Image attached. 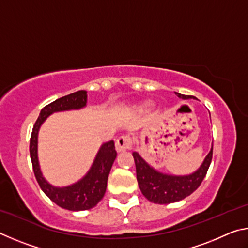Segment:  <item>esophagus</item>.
<instances>
[{
	"label": "esophagus",
	"instance_id": "1",
	"mask_svg": "<svg viewBox=\"0 0 248 248\" xmlns=\"http://www.w3.org/2000/svg\"><path fill=\"white\" fill-rule=\"evenodd\" d=\"M132 145V139L129 134H124L120 136L116 141V150L120 152V151H125L131 149Z\"/></svg>",
	"mask_w": 248,
	"mask_h": 248
}]
</instances>
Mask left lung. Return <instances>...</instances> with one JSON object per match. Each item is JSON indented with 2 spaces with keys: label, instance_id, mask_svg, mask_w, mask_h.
Wrapping results in <instances>:
<instances>
[{
  "label": "left lung",
  "instance_id": "8db88e82",
  "mask_svg": "<svg viewBox=\"0 0 248 248\" xmlns=\"http://www.w3.org/2000/svg\"><path fill=\"white\" fill-rule=\"evenodd\" d=\"M176 93V92H175ZM178 97L191 98L189 95L176 93ZM213 148L196 173L188 176H170L154 170L137 152H133L137 169V179L141 192L151 202L165 204L176 202L192 194L207 175L212 161Z\"/></svg>",
  "mask_w": 248,
  "mask_h": 248
}]
</instances>
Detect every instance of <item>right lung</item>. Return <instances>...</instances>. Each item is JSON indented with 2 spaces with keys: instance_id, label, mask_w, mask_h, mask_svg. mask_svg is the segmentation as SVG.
<instances>
[{
  "instance_id": "1",
  "label": "right lung",
  "mask_w": 248,
  "mask_h": 248,
  "mask_svg": "<svg viewBox=\"0 0 248 248\" xmlns=\"http://www.w3.org/2000/svg\"><path fill=\"white\" fill-rule=\"evenodd\" d=\"M86 91H78L63 97L58 98L54 102L48 104L41 109L38 119L33 124L29 152H31V164L35 177L43 191L59 207L71 210V211H81L95 207L106 192L107 179L109 171L112 166L117 152L115 150L114 141L107 142L100 148L95 162L91 170L82 180L72 186L64 188H56L46 182L41 175L37 157V134L41 124L46 118L54 111L69 110V109L82 108L86 105Z\"/></svg>"
}]
</instances>
